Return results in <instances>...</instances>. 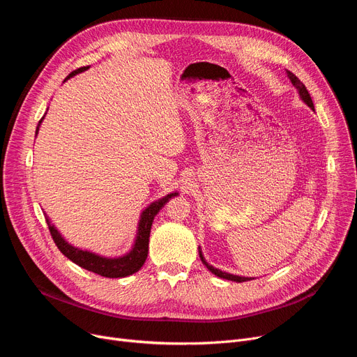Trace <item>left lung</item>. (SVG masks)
Masks as SVG:
<instances>
[{
    "mask_svg": "<svg viewBox=\"0 0 357 357\" xmlns=\"http://www.w3.org/2000/svg\"><path fill=\"white\" fill-rule=\"evenodd\" d=\"M287 75H288V78L291 79L292 85L296 88V91H298V93H299V98H301V100H303V101H304V102H305L311 109H314L312 100H311V97H310V93H308V91H307L305 85H304L301 81H299L292 72L287 70ZM198 252H199V257H201V260H202V264L208 268V271H211V272H213L215 276H218V278L227 279V280H234V282H246V280L253 279V278H245V276H238V275H233V273L222 272V271H220V269H217V268H214V266H211V265H208V264H207V260L204 259V255H202V252H201V248H198Z\"/></svg>",
    "mask_w": 357,
    "mask_h": 357,
    "instance_id": "1",
    "label": "left lung"
}]
</instances>
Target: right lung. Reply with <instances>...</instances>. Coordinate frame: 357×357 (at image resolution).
<instances>
[{
  "label": "right lung",
  "mask_w": 357,
  "mask_h": 357,
  "mask_svg": "<svg viewBox=\"0 0 357 357\" xmlns=\"http://www.w3.org/2000/svg\"><path fill=\"white\" fill-rule=\"evenodd\" d=\"M86 69H89V66H84V68L73 70L72 73H69V77L66 79L75 77V75H78ZM43 119H45V116L42 117L39 124H37L36 136H37V133H39V127H40ZM176 195H178V192L167 194L166 197L150 204L149 207H146L142 211L135 245L128 253L119 256V257H104L101 255L92 253L89 250H82V249L75 248L62 237V234L58 231V229H56L50 222L47 215H46V222L49 226L52 238L56 243V246H58V249L69 260H72L73 264H77L78 266H81L89 272H93V273L105 276V278H126L128 275L136 273L144 265V261L147 259V253H149V237H150V229H152L153 220H155L156 214L162 210L163 205L172 197H176Z\"/></svg>",
  "instance_id": "obj_1"
}]
</instances>
